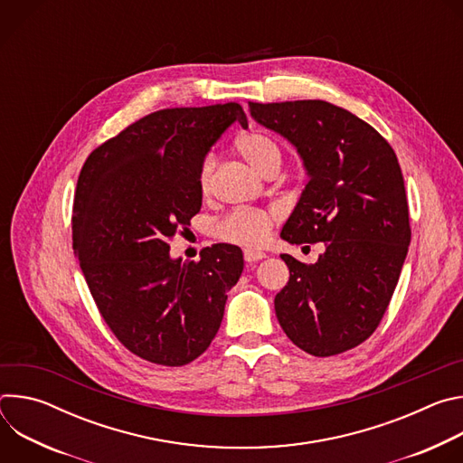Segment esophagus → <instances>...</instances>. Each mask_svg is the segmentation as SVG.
<instances>
[{"label": "esophagus", "mask_w": 463, "mask_h": 463, "mask_svg": "<svg viewBox=\"0 0 463 463\" xmlns=\"http://www.w3.org/2000/svg\"><path fill=\"white\" fill-rule=\"evenodd\" d=\"M243 258H245V261L252 263V261H258V260H263V258H266V252H261V250H252V249H245V250H243Z\"/></svg>", "instance_id": "esophagus-1"}]
</instances>
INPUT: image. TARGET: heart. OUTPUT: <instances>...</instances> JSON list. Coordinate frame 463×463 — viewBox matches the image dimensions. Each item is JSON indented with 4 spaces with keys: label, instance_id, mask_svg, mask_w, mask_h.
<instances>
[{
    "label": "heart",
    "instance_id": "b5f03b06",
    "mask_svg": "<svg viewBox=\"0 0 463 463\" xmlns=\"http://www.w3.org/2000/svg\"><path fill=\"white\" fill-rule=\"evenodd\" d=\"M236 148L241 154V157L261 175H266L271 170H280L282 166V148L280 145L260 131H250V134L241 136L236 141ZM216 170V157L214 154H209L202 165L200 172H197V183L203 192L211 190L213 177ZM273 218L266 211H254V209H243L229 214L216 225V234L231 243H238L243 247H258L268 240L271 232Z\"/></svg>",
    "mask_w": 463,
    "mask_h": 463
}]
</instances>
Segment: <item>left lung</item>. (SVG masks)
I'll use <instances>...</instances> for the list:
<instances>
[{"instance_id": "8db88e82", "label": "left lung", "mask_w": 463, "mask_h": 463, "mask_svg": "<svg viewBox=\"0 0 463 463\" xmlns=\"http://www.w3.org/2000/svg\"><path fill=\"white\" fill-rule=\"evenodd\" d=\"M249 111L297 148L309 177L280 236L326 247L311 266L280 254L289 282L275 297L279 322L315 357L352 350L379 326L411 243L398 157L368 122L326 100L249 102Z\"/></svg>"}]
</instances>
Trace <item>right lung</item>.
<instances>
[{
  "label": "right lung",
  "mask_w": 463,
  "mask_h": 463,
  "mask_svg": "<svg viewBox=\"0 0 463 463\" xmlns=\"http://www.w3.org/2000/svg\"><path fill=\"white\" fill-rule=\"evenodd\" d=\"M240 104L150 113L93 150L73 203V249L115 337L156 364L183 366L216 337L241 249L216 243L200 261L170 256L168 241L202 209L200 165Z\"/></svg>",
  "instance_id": "add662e5"
}]
</instances>
